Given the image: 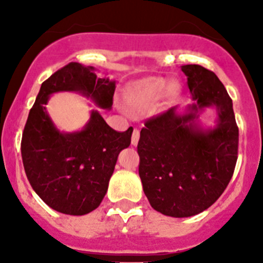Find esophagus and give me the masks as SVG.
<instances>
[{"label":"esophagus","mask_w":263,"mask_h":263,"mask_svg":"<svg viewBox=\"0 0 263 263\" xmlns=\"http://www.w3.org/2000/svg\"><path fill=\"white\" fill-rule=\"evenodd\" d=\"M139 140H140V131L137 128H135L134 132H132L131 144L134 145V146H136V145L139 144Z\"/></svg>","instance_id":"1"}]
</instances>
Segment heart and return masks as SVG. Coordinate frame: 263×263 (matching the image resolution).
Listing matches in <instances>:
<instances>
[{
	"instance_id": "b5f03b06",
	"label": "heart",
	"mask_w": 263,
	"mask_h": 263,
	"mask_svg": "<svg viewBox=\"0 0 263 263\" xmlns=\"http://www.w3.org/2000/svg\"><path fill=\"white\" fill-rule=\"evenodd\" d=\"M178 92L179 85L177 82L168 84L163 78H146L132 82L127 89L126 98L132 108L145 110L160 99L161 95L174 98Z\"/></svg>"
}]
</instances>
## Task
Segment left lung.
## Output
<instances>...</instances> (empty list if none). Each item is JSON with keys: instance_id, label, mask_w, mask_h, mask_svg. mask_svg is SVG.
<instances>
[{"instance_id": "8db88e82", "label": "left lung", "mask_w": 263, "mask_h": 263, "mask_svg": "<svg viewBox=\"0 0 263 263\" xmlns=\"http://www.w3.org/2000/svg\"><path fill=\"white\" fill-rule=\"evenodd\" d=\"M192 100L145 122L137 153L142 188L154 210L172 217L197 215L221 196L234 173L239 131L233 102L213 71L184 65ZM218 112L217 126L203 129L198 118L206 107Z\"/></svg>"}]
</instances>
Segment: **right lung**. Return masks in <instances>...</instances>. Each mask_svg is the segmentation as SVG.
I'll use <instances>...</instances> for the list:
<instances>
[{"label": "right lung", "mask_w": 263, "mask_h": 263, "mask_svg": "<svg viewBox=\"0 0 263 263\" xmlns=\"http://www.w3.org/2000/svg\"><path fill=\"white\" fill-rule=\"evenodd\" d=\"M115 90L116 81L99 78L94 67L78 62L68 63L42 84L23 132L21 156L33 190L58 213L79 216L100 205L119 153L131 144L134 128L115 131L92 109L81 131L61 132L46 104L54 92L76 91L110 109Z\"/></svg>", "instance_id": "1"}]
</instances>
